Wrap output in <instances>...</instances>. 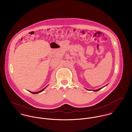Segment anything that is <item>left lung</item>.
<instances>
[{
    "label": "left lung",
    "mask_w": 132,
    "mask_h": 132,
    "mask_svg": "<svg viewBox=\"0 0 132 132\" xmlns=\"http://www.w3.org/2000/svg\"><path fill=\"white\" fill-rule=\"evenodd\" d=\"M106 85H105V86H106ZM105 86H104V87H102V88H99V89H96V90H89V89H86H86L87 90H92V91H94V92H97V91L100 90V89H101L102 88H103V87H104Z\"/></svg>",
    "instance_id": "left-lung-1"
}]
</instances>
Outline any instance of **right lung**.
<instances>
[{"mask_svg": "<svg viewBox=\"0 0 132 132\" xmlns=\"http://www.w3.org/2000/svg\"><path fill=\"white\" fill-rule=\"evenodd\" d=\"M47 87V86H46V87H45L44 88H43V89H42L41 90H40V91H38V92H35V93H34V92H30V91H29L30 93H32V94H38V93H41V92H42L46 87Z\"/></svg>", "mask_w": 132, "mask_h": 132, "instance_id": "add662e5", "label": "right lung"}]
</instances>
